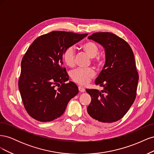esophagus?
I'll use <instances>...</instances> for the list:
<instances>
[{"mask_svg": "<svg viewBox=\"0 0 154 154\" xmlns=\"http://www.w3.org/2000/svg\"><path fill=\"white\" fill-rule=\"evenodd\" d=\"M78 89H79V91L81 92H84L85 91V88L83 87H82V86H79L78 87Z\"/></svg>", "mask_w": 154, "mask_h": 154, "instance_id": "34e87169", "label": "esophagus"}]
</instances>
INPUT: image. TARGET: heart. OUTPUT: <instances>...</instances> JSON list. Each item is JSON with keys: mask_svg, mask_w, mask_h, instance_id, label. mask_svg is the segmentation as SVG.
Segmentation results:
<instances>
[{"mask_svg": "<svg viewBox=\"0 0 154 154\" xmlns=\"http://www.w3.org/2000/svg\"><path fill=\"white\" fill-rule=\"evenodd\" d=\"M82 49L91 58L92 62L97 63L100 61V57L97 56L99 53V47L95 42L87 41L82 45ZM63 61L69 67H73L75 65V53L73 48H68L64 51L63 55ZM95 76V72L92 68L77 69L71 72V78L72 80L80 85H86L92 78Z\"/></svg>", "mask_w": 154, "mask_h": 154, "instance_id": "heart-1", "label": "heart"}]
</instances>
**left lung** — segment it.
<instances>
[{
	"instance_id": "left-lung-1",
	"label": "left lung",
	"mask_w": 154,
	"mask_h": 154,
	"mask_svg": "<svg viewBox=\"0 0 154 154\" xmlns=\"http://www.w3.org/2000/svg\"><path fill=\"white\" fill-rule=\"evenodd\" d=\"M101 44L105 51V63L95 81L100 91L88 89L91 97L88 118L100 125L122 119L136 99L139 74L133 51L123 38L112 32H95L88 37Z\"/></svg>"
}]
</instances>
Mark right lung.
Segmentation results:
<instances>
[{"label":"right lung","instance_id":"add662e5","mask_svg":"<svg viewBox=\"0 0 154 154\" xmlns=\"http://www.w3.org/2000/svg\"><path fill=\"white\" fill-rule=\"evenodd\" d=\"M88 34L55 31L38 36L21 62L18 88L29 115L41 122L61 116L69 101L78 93L63 68V55L68 48Z\"/></svg>","mask_w":154,"mask_h":154}]
</instances>
